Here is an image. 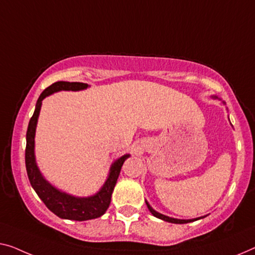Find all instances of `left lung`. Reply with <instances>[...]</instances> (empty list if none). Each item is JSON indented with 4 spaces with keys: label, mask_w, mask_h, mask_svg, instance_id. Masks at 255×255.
<instances>
[{
    "label": "left lung",
    "mask_w": 255,
    "mask_h": 255,
    "mask_svg": "<svg viewBox=\"0 0 255 255\" xmlns=\"http://www.w3.org/2000/svg\"><path fill=\"white\" fill-rule=\"evenodd\" d=\"M211 98H213V100H220V98L218 96H215V95H213V96H211ZM223 104H226V102H222ZM145 204L147 208H149V211L151 212V214L155 216V218L160 219L162 220V221H166V222H169V223H176V225H183V223H189V222H193V221H197V220H200L205 218V216H200V218H196V219H189V220H182V219H175V218H170V216H167V215H164L161 214V213H159L157 211H154L153 208L151 207V205L147 203V200H145Z\"/></svg>",
    "instance_id": "obj_1"
}]
</instances>
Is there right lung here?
Wrapping results in <instances>:
<instances>
[{
  "label": "right lung",
  "mask_w": 255,
  "mask_h": 255,
  "mask_svg": "<svg viewBox=\"0 0 255 255\" xmlns=\"http://www.w3.org/2000/svg\"><path fill=\"white\" fill-rule=\"evenodd\" d=\"M87 83L57 81L42 91L36 102L33 117L30 118L27 132H26V150L25 164L27 170L28 180L32 188L35 190L37 196L43 201L45 206L60 219L74 220V221H87V220L97 219L104 214L111 203L112 192L115 190L118 177H119L121 167L130 154H124L112 162L110 167L109 175L102 188L88 197H77L70 195L63 190L57 189L50 182L45 180L42 175L35 159V132L37 126L42 101L50 95L62 90L79 91L88 88Z\"/></svg>",
  "instance_id": "1"
}]
</instances>
